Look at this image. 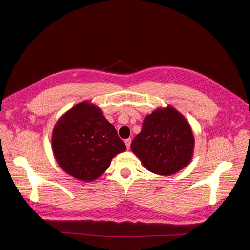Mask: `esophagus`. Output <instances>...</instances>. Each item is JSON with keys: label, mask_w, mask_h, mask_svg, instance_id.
<instances>
[{"label": "esophagus", "mask_w": 250, "mask_h": 250, "mask_svg": "<svg viewBox=\"0 0 250 250\" xmlns=\"http://www.w3.org/2000/svg\"><path fill=\"white\" fill-rule=\"evenodd\" d=\"M125 146H126V148L129 149L130 144H131V139H126V140H125Z\"/></svg>", "instance_id": "obj_1"}]
</instances>
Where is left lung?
I'll return each mask as SVG.
<instances>
[{
    "label": "left lung",
    "mask_w": 250,
    "mask_h": 250,
    "mask_svg": "<svg viewBox=\"0 0 250 250\" xmlns=\"http://www.w3.org/2000/svg\"><path fill=\"white\" fill-rule=\"evenodd\" d=\"M193 145V134L186 119L167 106L145 119L142 131L130 147L149 171L170 175L189 164Z\"/></svg>",
    "instance_id": "left-lung-1"
}]
</instances>
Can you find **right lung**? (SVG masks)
<instances>
[{"label":"right lung","mask_w":250,"mask_h":250,"mask_svg":"<svg viewBox=\"0 0 250 250\" xmlns=\"http://www.w3.org/2000/svg\"><path fill=\"white\" fill-rule=\"evenodd\" d=\"M53 151L60 167L80 180L99 177L125 143L100 108L83 102L63 115L55 126Z\"/></svg>","instance_id":"obj_1"}]
</instances>
